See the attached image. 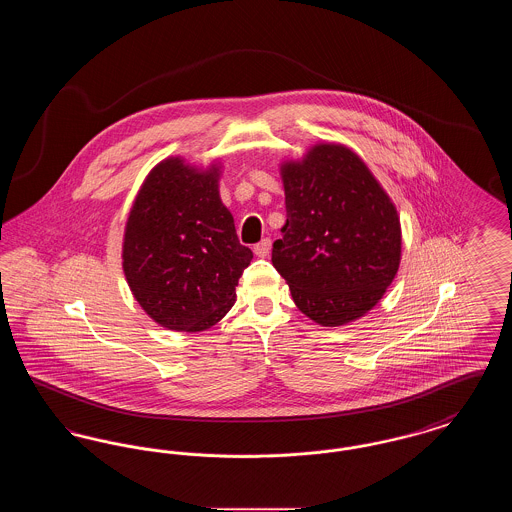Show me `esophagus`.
<instances>
[{
  "mask_svg": "<svg viewBox=\"0 0 512 512\" xmlns=\"http://www.w3.org/2000/svg\"><path fill=\"white\" fill-rule=\"evenodd\" d=\"M253 251H255L257 257H267L268 253H270V240H268V238L261 240L259 244L253 247Z\"/></svg>",
  "mask_w": 512,
  "mask_h": 512,
  "instance_id": "34e87169",
  "label": "esophagus"
}]
</instances>
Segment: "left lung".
Returning a JSON list of instances; mask_svg holds the SVG:
<instances>
[{
	"instance_id": "1",
	"label": "left lung",
	"mask_w": 512,
	"mask_h": 512,
	"mask_svg": "<svg viewBox=\"0 0 512 512\" xmlns=\"http://www.w3.org/2000/svg\"><path fill=\"white\" fill-rule=\"evenodd\" d=\"M280 176L288 219L272 245V265L293 303L322 326L365 317L401 263L397 209L366 167L341 144L309 147L284 161Z\"/></svg>"
}]
</instances>
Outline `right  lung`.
Segmentation results:
<instances>
[{"instance_id":"add662e5","label":"right lung","mask_w":512,"mask_h":512,"mask_svg":"<svg viewBox=\"0 0 512 512\" xmlns=\"http://www.w3.org/2000/svg\"><path fill=\"white\" fill-rule=\"evenodd\" d=\"M220 169V163L201 169L169 157L149 171L132 203L122 270L147 317L163 328L215 326L232 309L253 259L220 201Z\"/></svg>"}]
</instances>
